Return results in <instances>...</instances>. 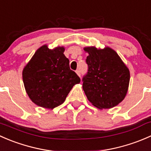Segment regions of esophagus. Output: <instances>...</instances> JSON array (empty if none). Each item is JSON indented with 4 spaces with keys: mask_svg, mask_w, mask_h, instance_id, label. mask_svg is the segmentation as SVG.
Listing matches in <instances>:
<instances>
[{
    "mask_svg": "<svg viewBox=\"0 0 151 151\" xmlns=\"http://www.w3.org/2000/svg\"><path fill=\"white\" fill-rule=\"evenodd\" d=\"M76 73H77V74L79 76V77H81V74H80V70L77 69V71H76Z\"/></svg>",
    "mask_w": 151,
    "mask_h": 151,
    "instance_id": "34e87169",
    "label": "esophagus"
}]
</instances>
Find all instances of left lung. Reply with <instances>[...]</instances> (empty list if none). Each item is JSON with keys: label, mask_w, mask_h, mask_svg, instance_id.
I'll return each instance as SVG.
<instances>
[{"label": "left lung", "mask_w": 151, "mask_h": 151, "mask_svg": "<svg viewBox=\"0 0 151 151\" xmlns=\"http://www.w3.org/2000/svg\"><path fill=\"white\" fill-rule=\"evenodd\" d=\"M84 50L88 53V71L83 79V88L88 101L100 109L117 106L129 89V68L110 47H86Z\"/></svg>", "instance_id": "obj_1"}]
</instances>
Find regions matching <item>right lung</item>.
<instances>
[{
	"label": "right lung",
	"instance_id": "1",
	"mask_svg": "<svg viewBox=\"0 0 151 151\" xmlns=\"http://www.w3.org/2000/svg\"><path fill=\"white\" fill-rule=\"evenodd\" d=\"M64 51L63 47L51 50L43 45L22 70L25 91L38 106L54 109L63 104L73 86L80 83V77L70 69Z\"/></svg>",
	"mask_w": 151,
	"mask_h": 151
}]
</instances>
